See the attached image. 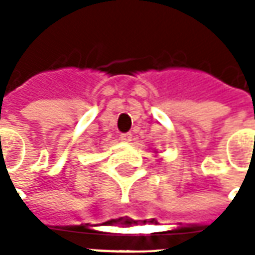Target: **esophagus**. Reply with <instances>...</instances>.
<instances>
[{"instance_id": "1", "label": "esophagus", "mask_w": 255, "mask_h": 255, "mask_svg": "<svg viewBox=\"0 0 255 255\" xmlns=\"http://www.w3.org/2000/svg\"><path fill=\"white\" fill-rule=\"evenodd\" d=\"M121 140L122 142H130L132 140V133H122L121 134Z\"/></svg>"}]
</instances>
